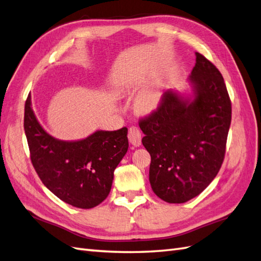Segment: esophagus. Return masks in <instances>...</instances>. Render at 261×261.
Returning <instances> with one entry per match:
<instances>
[{
    "instance_id": "34e87169",
    "label": "esophagus",
    "mask_w": 261,
    "mask_h": 261,
    "mask_svg": "<svg viewBox=\"0 0 261 261\" xmlns=\"http://www.w3.org/2000/svg\"><path fill=\"white\" fill-rule=\"evenodd\" d=\"M128 138H129V141L135 146L141 145L142 135H141V131H140V129L138 128L137 125L130 126V128H129V133H128Z\"/></svg>"
}]
</instances>
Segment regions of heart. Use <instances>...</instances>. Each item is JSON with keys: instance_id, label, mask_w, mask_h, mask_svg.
Returning <instances> with one entry per match:
<instances>
[{"instance_id": "obj_1", "label": "heart", "mask_w": 261, "mask_h": 261, "mask_svg": "<svg viewBox=\"0 0 261 261\" xmlns=\"http://www.w3.org/2000/svg\"><path fill=\"white\" fill-rule=\"evenodd\" d=\"M160 100H161V91L156 86H153L138 97L136 106L140 111L148 112L156 108Z\"/></svg>"}]
</instances>
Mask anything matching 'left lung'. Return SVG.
<instances>
[{"label": "left lung", "mask_w": 261, "mask_h": 261, "mask_svg": "<svg viewBox=\"0 0 261 261\" xmlns=\"http://www.w3.org/2000/svg\"><path fill=\"white\" fill-rule=\"evenodd\" d=\"M191 103L165 91L155 110L139 119L151 155L149 179L164 202L181 204L200 194L223 164L231 102L222 73L196 53Z\"/></svg>", "instance_id": "left-lung-1"}]
</instances>
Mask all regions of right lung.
Segmentation results:
<instances>
[{"instance_id":"1","label":"right lung","mask_w":261,"mask_h":261,"mask_svg":"<svg viewBox=\"0 0 261 261\" xmlns=\"http://www.w3.org/2000/svg\"><path fill=\"white\" fill-rule=\"evenodd\" d=\"M24 130L32 164L53 194L78 208H92L109 195L113 172L128 151V128L97 131L75 142L61 141L39 124L29 95Z\"/></svg>"}]
</instances>
